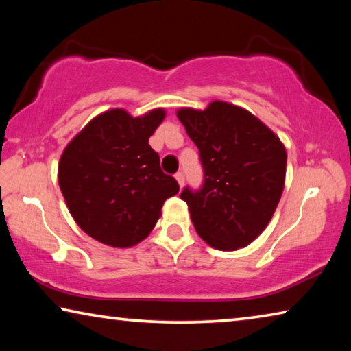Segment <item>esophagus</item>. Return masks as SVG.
Segmentation results:
<instances>
[{
    "instance_id": "obj_1",
    "label": "esophagus",
    "mask_w": 351,
    "mask_h": 351,
    "mask_svg": "<svg viewBox=\"0 0 351 351\" xmlns=\"http://www.w3.org/2000/svg\"><path fill=\"white\" fill-rule=\"evenodd\" d=\"M175 180L178 181V184H180V187L184 186V175L181 173V171H178V173L175 175Z\"/></svg>"
}]
</instances>
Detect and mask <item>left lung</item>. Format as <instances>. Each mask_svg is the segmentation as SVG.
I'll return each mask as SVG.
<instances>
[{
    "label": "left lung",
    "mask_w": 351,
    "mask_h": 351,
    "mask_svg": "<svg viewBox=\"0 0 351 351\" xmlns=\"http://www.w3.org/2000/svg\"><path fill=\"white\" fill-rule=\"evenodd\" d=\"M176 116L204 167L199 192L184 189L198 235L218 251H237L269 224L283 193L287 150L272 130L239 105L213 100Z\"/></svg>",
    "instance_id": "8db88e82"
}]
</instances>
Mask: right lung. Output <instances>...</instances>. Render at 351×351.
I'll return each mask as SVG.
<instances>
[{"mask_svg": "<svg viewBox=\"0 0 351 351\" xmlns=\"http://www.w3.org/2000/svg\"><path fill=\"white\" fill-rule=\"evenodd\" d=\"M164 119V108L136 117L111 108L64 147L58 186L74 221L91 239L111 247L136 246L150 235L165 199L180 192L148 144Z\"/></svg>", "mask_w": 351, "mask_h": 351, "instance_id": "right-lung-1", "label": "right lung"}]
</instances>
